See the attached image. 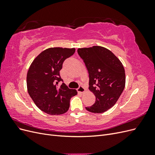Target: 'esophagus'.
Instances as JSON below:
<instances>
[{
    "mask_svg": "<svg viewBox=\"0 0 155 155\" xmlns=\"http://www.w3.org/2000/svg\"><path fill=\"white\" fill-rule=\"evenodd\" d=\"M77 91H78V92H79V93L83 94L84 92H85V88H84L83 86H79V87L77 89Z\"/></svg>",
    "mask_w": 155,
    "mask_h": 155,
    "instance_id": "1",
    "label": "esophagus"
}]
</instances>
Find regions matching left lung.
Wrapping results in <instances>:
<instances>
[{
    "mask_svg": "<svg viewBox=\"0 0 155 155\" xmlns=\"http://www.w3.org/2000/svg\"><path fill=\"white\" fill-rule=\"evenodd\" d=\"M88 72L89 91L96 96L92 106L85 107L93 113H103L113 107L125 85V69L120 59L100 46L78 48Z\"/></svg>",
    "mask_w": 155,
    "mask_h": 155,
    "instance_id": "8db88e82",
    "label": "left lung"
}]
</instances>
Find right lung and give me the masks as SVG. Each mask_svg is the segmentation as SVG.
<instances>
[{
    "mask_svg": "<svg viewBox=\"0 0 155 155\" xmlns=\"http://www.w3.org/2000/svg\"><path fill=\"white\" fill-rule=\"evenodd\" d=\"M76 49L54 47L45 50L31 63L26 76L29 95L40 110L51 115L63 114L67 112L70 99L78 94L64 83L58 87L59 71L67 58Z\"/></svg>",
    "mask_w": 155,
    "mask_h": 155,
    "instance_id": "add662e5",
    "label": "right lung"
}]
</instances>
